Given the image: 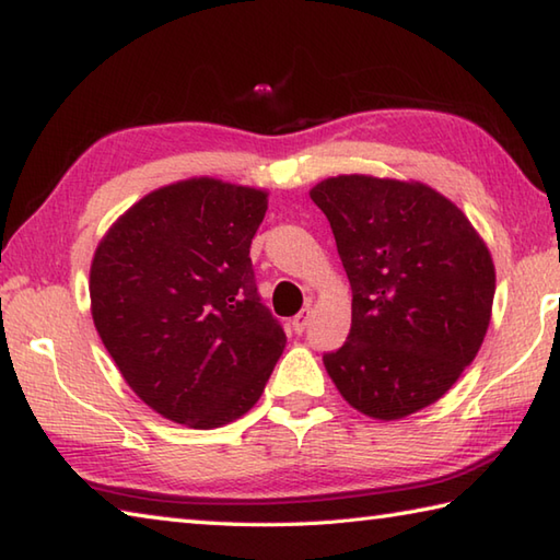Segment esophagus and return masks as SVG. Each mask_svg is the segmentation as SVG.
<instances>
[{
	"instance_id": "34e87169",
	"label": "esophagus",
	"mask_w": 560,
	"mask_h": 560,
	"mask_svg": "<svg viewBox=\"0 0 560 560\" xmlns=\"http://www.w3.org/2000/svg\"><path fill=\"white\" fill-rule=\"evenodd\" d=\"M308 320H311V308H303L299 315H295L293 317V320H291V327H293V332H303L305 330V327H308Z\"/></svg>"
}]
</instances>
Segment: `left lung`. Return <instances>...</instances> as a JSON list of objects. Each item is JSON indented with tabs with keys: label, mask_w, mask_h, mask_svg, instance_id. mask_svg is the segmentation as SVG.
Returning <instances> with one entry per match:
<instances>
[{
	"label": "left lung",
	"mask_w": 560,
	"mask_h": 560,
	"mask_svg": "<svg viewBox=\"0 0 560 560\" xmlns=\"http://www.w3.org/2000/svg\"><path fill=\"white\" fill-rule=\"evenodd\" d=\"M352 283V330L323 354L342 398L400 420L454 386L490 325L495 267L458 208L420 182L342 174L311 189Z\"/></svg>",
	"instance_id": "1"
}]
</instances>
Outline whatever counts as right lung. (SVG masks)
Instances as JSON below:
<instances>
[{"label":"right lung","instance_id":"right-lung-1","mask_svg":"<svg viewBox=\"0 0 560 560\" xmlns=\"http://www.w3.org/2000/svg\"><path fill=\"white\" fill-rule=\"evenodd\" d=\"M265 213L267 191L186 179L130 206L98 243L90 271L96 332L162 418L213 430L265 393L287 345L249 259Z\"/></svg>","mask_w":560,"mask_h":560}]
</instances>
